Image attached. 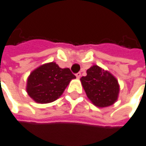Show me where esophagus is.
<instances>
[{"label": "esophagus", "mask_w": 146, "mask_h": 146, "mask_svg": "<svg viewBox=\"0 0 146 146\" xmlns=\"http://www.w3.org/2000/svg\"><path fill=\"white\" fill-rule=\"evenodd\" d=\"M81 73H76V77H77V78H80V77H81Z\"/></svg>", "instance_id": "34e87169"}]
</instances>
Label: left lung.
I'll list each match as a JSON object with an SVG mask.
<instances>
[{
	"label": "left lung",
	"instance_id": "8db88e82",
	"mask_svg": "<svg viewBox=\"0 0 146 146\" xmlns=\"http://www.w3.org/2000/svg\"><path fill=\"white\" fill-rule=\"evenodd\" d=\"M87 75L81 78L86 95L93 104L98 107L113 105L119 94L117 79L110 72L94 65L87 70Z\"/></svg>",
	"mask_w": 146,
	"mask_h": 146
}]
</instances>
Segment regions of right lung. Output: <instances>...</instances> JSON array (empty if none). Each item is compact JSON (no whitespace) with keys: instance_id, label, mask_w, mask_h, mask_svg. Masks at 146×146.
I'll list each match as a JSON object with an SVG mask.
<instances>
[{"instance_id":"1","label":"right lung","mask_w":146,"mask_h":146,"mask_svg":"<svg viewBox=\"0 0 146 146\" xmlns=\"http://www.w3.org/2000/svg\"><path fill=\"white\" fill-rule=\"evenodd\" d=\"M76 78L70 69H61L54 62L33 71L27 81L28 94L37 103L54 102L63 94L69 81Z\"/></svg>"}]
</instances>
